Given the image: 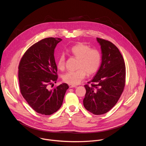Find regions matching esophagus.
<instances>
[{"mask_svg":"<svg viewBox=\"0 0 146 146\" xmlns=\"http://www.w3.org/2000/svg\"><path fill=\"white\" fill-rule=\"evenodd\" d=\"M69 86L70 88H74V87H76L77 86H75V85H72V84H69Z\"/></svg>","mask_w":146,"mask_h":146,"instance_id":"34e87169","label":"esophagus"}]
</instances>
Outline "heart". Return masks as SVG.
Masks as SVG:
<instances>
[{
	"label": "heart",
	"instance_id": "obj_1",
	"mask_svg": "<svg viewBox=\"0 0 146 146\" xmlns=\"http://www.w3.org/2000/svg\"><path fill=\"white\" fill-rule=\"evenodd\" d=\"M69 52L73 56L78 59V69L64 74L62 76L64 82L72 85L78 84L86 77L87 73L88 75H91L99 70L102 62V54L98 49L91 48V47L86 44L79 43L72 46ZM56 65L58 69H65L66 58L64 54H61L58 58Z\"/></svg>",
	"mask_w": 146,
	"mask_h": 146
}]
</instances>
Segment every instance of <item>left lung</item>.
Instances as JSON below:
<instances>
[{"label": "left lung", "mask_w": 146, "mask_h": 146, "mask_svg": "<svg viewBox=\"0 0 146 146\" xmlns=\"http://www.w3.org/2000/svg\"><path fill=\"white\" fill-rule=\"evenodd\" d=\"M101 46L100 67L93 79L86 84L84 108L95 115L105 114L117 103L125 85L126 68L118 48L109 40L96 38Z\"/></svg>", "instance_id": "1"}]
</instances>
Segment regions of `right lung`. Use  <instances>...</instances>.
Masks as SVG:
<instances>
[{
  "label": "right lung",
  "instance_id": "obj_1",
  "mask_svg": "<svg viewBox=\"0 0 146 146\" xmlns=\"http://www.w3.org/2000/svg\"><path fill=\"white\" fill-rule=\"evenodd\" d=\"M62 40L48 37L31 46L18 66L20 91L29 105L37 113L51 115L61 107L69 86L63 83L52 90L49 86L58 79L54 50Z\"/></svg>",
  "mask_w": 146,
  "mask_h": 146
}]
</instances>
